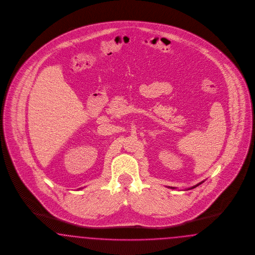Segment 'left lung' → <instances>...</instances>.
Instances as JSON below:
<instances>
[{"instance_id": "1", "label": "left lung", "mask_w": 255, "mask_h": 255, "mask_svg": "<svg viewBox=\"0 0 255 255\" xmlns=\"http://www.w3.org/2000/svg\"><path fill=\"white\" fill-rule=\"evenodd\" d=\"M204 181H201V182H200V183H198V184H196V185H194V186H193V187H191V188H189V189H187V190H192V189H194V188H195V187H197V186H199V185H200V184H202L203 183ZM167 188H170V189H173V190H174V189H175V188H174V187H167Z\"/></svg>"}]
</instances>
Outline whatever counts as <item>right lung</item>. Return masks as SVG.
I'll return each instance as SVG.
<instances>
[{
	"mask_svg": "<svg viewBox=\"0 0 255 255\" xmlns=\"http://www.w3.org/2000/svg\"><path fill=\"white\" fill-rule=\"evenodd\" d=\"M79 190H82V189H79Z\"/></svg>",
	"mask_w": 255,
	"mask_h": 255,
	"instance_id": "obj_1",
	"label": "right lung"
}]
</instances>
